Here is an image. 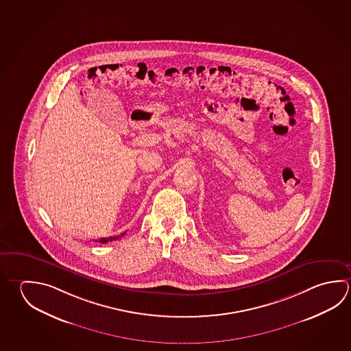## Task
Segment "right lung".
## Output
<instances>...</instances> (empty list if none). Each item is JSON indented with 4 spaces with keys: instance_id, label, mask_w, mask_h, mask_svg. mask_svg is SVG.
I'll return each instance as SVG.
<instances>
[{
    "instance_id": "obj_1",
    "label": "right lung",
    "mask_w": 351,
    "mask_h": 351,
    "mask_svg": "<svg viewBox=\"0 0 351 351\" xmlns=\"http://www.w3.org/2000/svg\"><path fill=\"white\" fill-rule=\"evenodd\" d=\"M126 232H122L121 235H117V236H110V237H102V239H100V240H97L99 243H110V241H115V240H119L120 237H122V236L125 235ZM96 241V243H97Z\"/></svg>"
}]
</instances>
